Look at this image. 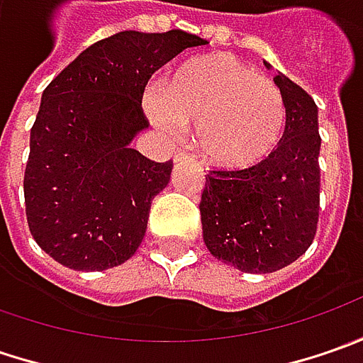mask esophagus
I'll list each match as a JSON object with an SVG mask.
<instances>
[{
	"label": "esophagus",
	"mask_w": 363,
	"mask_h": 363,
	"mask_svg": "<svg viewBox=\"0 0 363 363\" xmlns=\"http://www.w3.org/2000/svg\"><path fill=\"white\" fill-rule=\"evenodd\" d=\"M174 157H175V161H182V160H191L194 155H191V153H188V151H186L184 147H179V149L175 151Z\"/></svg>",
	"instance_id": "1"
}]
</instances>
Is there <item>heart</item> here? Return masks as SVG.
<instances>
[{"mask_svg":"<svg viewBox=\"0 0 363 363\" xmlns=\"http://www.w3.org/2000/svg\"><path fill=\"white\" fill-rule=\"evenodd\" d=\"M147 111L163 131L196 127L203 160L228 169L267 160L285 131L277 84L232 54L186 64L165 91L149 94Z\"/></svg>","mask_w":363,"mask_h":363,"instance_id":"1","label":"heart"}]
</instances>
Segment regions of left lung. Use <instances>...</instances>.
<instances>
[{
    "label": "left lung",
    "instance_id": "8db88e82",
    "mask_svg": "<svg viewBox=\"0 0 363 363\" xmlns=\"http://www.w3.org/2000/svg\"><path fill=\"white\" fill-rule=\"evenodd\" d=\"M269 66V64H267ZM283 139L264 161L206 175L200 214L212 257L242 272H274L311 246L319 220V125L315 101L285 74Z\"/></svg>",
    "mask_w": 363,
    "mask_h": 363
}]
</instances>
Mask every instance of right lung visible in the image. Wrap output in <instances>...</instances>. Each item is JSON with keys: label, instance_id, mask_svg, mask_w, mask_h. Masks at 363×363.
<instances>
[{"label": "right lung", "instance_id": "obj_1", "mask_svg": "<svg viewBox=\"0 0 363 363\" xmlns=\"http://www.w3.org/2000/svg\"><path fill=\"white\" fill-rule=\"evenodd\" d=\"M198 35L119 32L84 50L42 92L23 174L28 226L38 246L74 271H105L135 255L151 200L172 161L155 163L129 143L149 127L151 74Z\"/></svg>", "mask_w": 363, "mask_h": 363}]
</instances>
